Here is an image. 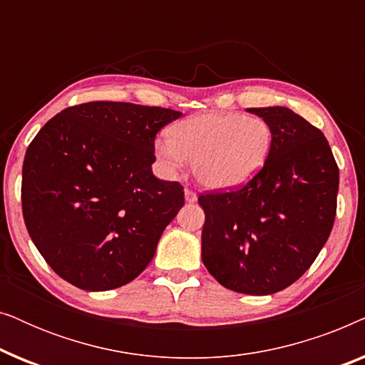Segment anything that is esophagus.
<instances>
[{"mask_svg":"<svg viewBox=\"0 0 365 365\" xmlns=\"http://www.w3.org/2000/svg\"><path fill=\"white\" fill-rule=\"evenodd\" d=\"M184 197H186L187 202H196L197 201V194L192 191V189H184Z\"/></svg>","mask_w":365,"mask_h":365,"instance_id":"1","label":"esophagus"}]
</instances>
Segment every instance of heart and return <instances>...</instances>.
I'll use <instances>...</instances> for the list:
<instances>
[{
  "label": "heart",
  "mask_w": 365,
  "mask_h": 365,
  "mask_svg": "<svg viewBox=\"0 0 365 365\" xmlns=\"http://www.w3.org/2000/svg\"><path fill=\"white\" fill-rule=\"evenodd\" d=\"M154 151L168 173L192 161L194 176L211 189L236 187L251 181L266 164L272 131L264 119L237 113H206L169 128Z\"/></svg>",
  "instance_id": "obj_1"
}]
</instances>
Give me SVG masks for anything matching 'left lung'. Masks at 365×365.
<instances>
[{
	"mask_svg": "<svg viewBox=\"0 0 365 365\" xmlns=\"http://www.w3.org/2000/svg\"><path fill=\"white\" fill-rule=\"evenodd\" d=\"M272 148L246 186L201 194L202 262L221 286L267 296L296 282L332 231L339 168L326 136L289 108H251Z\"/></svg>",
	"mask_w": 365,
	"mask_h": 365,
	"instance_id": "obj_1",
	"label": "left lung"
}]
</instances>
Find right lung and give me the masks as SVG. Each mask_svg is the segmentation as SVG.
Listing matches in <instances>:
<instances>
[{
  "label": "right lung",
  "instance_id": "1",
  "mask_svg": "<svg viewBox=\"0 0 365 365\" xmlns=\"http://www.w3.org/2000/svg\"><path fill=\"white\" fill-rule=\"evenodd\" d=\"M182 113L91 101L39 129L23 163V217L54 272L84 291L131 282L184 206L182 186L161 181L154 139Z\"/></svg>",
  "mask_w": 365,
  "mask_h": 365
}]
</instances>
